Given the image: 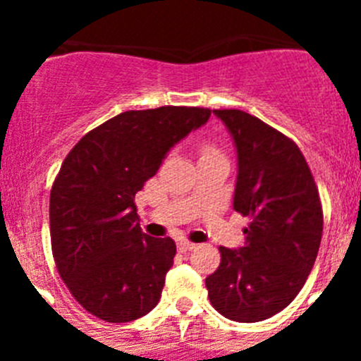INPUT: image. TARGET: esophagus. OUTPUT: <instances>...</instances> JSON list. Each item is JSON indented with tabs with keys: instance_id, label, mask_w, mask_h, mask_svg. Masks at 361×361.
Here are the masks:
<instances>
[{
	"instance_id": "esophagus-1",
	"label": "esophagus",
	"mask_w": 361,
	"mask_h": 361,
	"mask_svg": "<svg viewBox=\"0 0 361 361\" xmlns=\"http://www.w3.org/2000/svg\"><path fill=\"white\" fill-rule=\"evenodd\" d=\"M177 247H178V251H180V253H188V251L195 250L197 244H193V242H190V240H178Z\"/></svg>"
}]
</instances>
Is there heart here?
<instances>
[{
    "mask_svg": "<svg viewBox=\"0 0 361 361\" xmlns=\"http://www.w3.org/2000/svg\"><path fill=\"white\" fill-rule=\"evenodd\" d=\"M219 149L212 145H206L200 148V157H209V155H219Z\"/></svg>",
    "mask_w": 361,
    "mask_h": 361,
    "instance_id": "obj_1",
    "label": "heart"
}]
</instances>
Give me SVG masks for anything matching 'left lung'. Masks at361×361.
<instances>
[{
    "instance_id": "obj_1",
    "label": "left lung",
    "mask_w": 361,
    "mask_h": 361,
    "mask_svg": "<svg viewBox=\"0 0 361 361\" xmlns=\"http://www.w3.org/2000/svg\"><path fill=\"white\" fill-rule=\"evenodd\" d=\"M237 146L233 208L250 219L238 250L220 245L206 279L209 302L229 320L262 322L291 304L320 250L324 212L296 142L242 110H213Z\"/></svg>"
}]
</instances>
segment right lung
Wrapping results in <instances>:
<instances>
[{"mask_svg":"<svg viewBox=\"0 0 361 361\" xmlns=\"http://www.w3.org/2000/svg\"><path fill=\"white\" fill-rule=\"evenodd\" d=\"M212 116L209 108L130 110L90 130L70 149L50 191V240L59 276L86 311L110 324L157 305L177 253L137 222L135 193L166 153Z\"/></svg>","mask_w":361,"mask_h":361,"instance_id":"right-lung-1","label":"right lung"}]
</instances>
